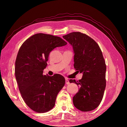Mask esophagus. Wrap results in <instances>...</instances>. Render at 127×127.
Masks as SVG:
<instances>
[{
    "label": "esophagus",
    "instance_id": "esophagus-1",
    "mask_svg": "<svg viewBox=\"0 0 127 127\" xmlns=\"http://www.w3.org/2000/svg\"><path fill=\"white\" fill-rule=\"evenodd\" d=\"M65 83H66V84H69L70 83L68 80H67V79H66V80H65Z\"/></svg>",
    "mask_w": 127,
    "mask_h": 127
}]
</instances>
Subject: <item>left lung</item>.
<instances>
[{
	"label": "left lung",
	"instance_id": "1",
	"mask_svg": "<svg viewBox=\"0 0 127 127\" xmlns=\"http://www.w3.org/2000/svg\"><path fill=\"white\" fill-rule=\"evenodd\" d=\"M63 37L72 47L74 68L83 74L78 81L69 80L79 87L73 97V103L81 111H92L100 103L106 86V65L102 51L94 39L81 32L70 33Z\"/></svg>",
	"mask_w": 127,
	"mask_h": 127
}]
</instances>
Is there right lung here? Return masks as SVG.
Segmentation results:
<instances>
[{"label": "right lung", "instance_id": "1", "mask_svg": "<svg viewBox=\"0 0 127 127\" xmlns=\"http://www.w3.org/2000/svg\"><path fill=\"white\" fill-rule=\"evenodd\" d=\"M67 44L63 39L37 33L24 42L15 61V75L24 101L32 110L45 113L55 106L57 96L64 86L63 76L43 75L50 52Z\"/></svg>", "mask_w": 127, "mask_h": 127}]
</instances>
